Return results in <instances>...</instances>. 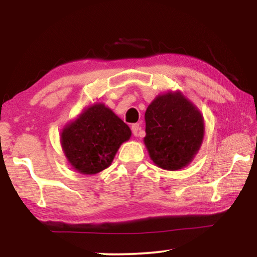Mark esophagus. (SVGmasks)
<instances>
[{
  "label": "esophagus",
  "mask_w": 257,
  "mask_h": 257,
  "mask_svg": "<svg viewBox=\"0 0 257 257\" xmlns=\"http://www.w3.org/2000/svg\"><path fill=\"white\" fill-rule=\"evenodd\" d=\"M131 128H132V133L136 137H138L140 135V130H142V127H140L139 124H133Z\"/></svg>",
  "instance_id": "obj_1"
}]
</instances>
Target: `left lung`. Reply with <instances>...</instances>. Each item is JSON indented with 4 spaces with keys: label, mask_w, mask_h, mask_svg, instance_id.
<instances>
[{
    "label": "left lung",
    "mask_w": 257,
    "mask_h": 257,
    "mask_svg": "<svg viewBox=\"0 0 257 257\" xmlns=\"http://www.w3.org/2000/svg\"><path fill=\"white\" fill-rule=\"evenodd\" d=\"M144 138L154 164L177 171L191 163L203 138V119L181 93L157 97L145 113Z\"/></svg>",
    "instance_id": "obj_1"
}]
</instances>
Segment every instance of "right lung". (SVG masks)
Segmentation results:
<instances>
[{
  "label": "right lung",
  "instance_id": "right-lung-1",
  "mask_svg": "<svg viewBox=\"0 0 257 257\" xmlns=\"http://www.w3.org/2000/svg\"><path fill=\"white\" fill-rule=\"evenodd\" d=\"M131 130L110 108L96 104L62 132V146L79 173L96 174L108 167Z\"/></svg>",
  "mask_w": 257,
  "mask_h": 257
}]
</instances>
